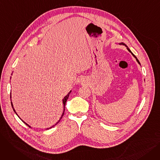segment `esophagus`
Masks as SVG:
<instances>
[{
	"instance_id": "esophagus-1",
	"label": "esophagus",
	"mask_w": 160,
	"mask_h": 160,
	"mask_svg": "<svg viewBox=\"0 0 160 160\" xmlns=\"http://www.w3.org/2000/svg\"><path fill=\"white\" fill-rule=\"evenodd\" d=\"M85 82V80H83V78H81V79H80V82H81V83H83V82Z\"/></svg>"
}]
</instances>
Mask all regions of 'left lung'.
Masks as SVG:
<instances>
[{"label": "left lung", "instance_id": "obj_1", "mask_svg": "<svg viewBox=\"0 0 160 160\" xmlns=\"http://www.w3.org/2000/svg\"><path fill=\"white\" fill-rule=\"evenodd\" d=\"M120 45H125V46H126V47H127V49H128V51H129V52H131V54H132V55H133V56H134V58H136V60H137V62H138V63H139V64H140V63H139V60H138V58H136V56H135V55H134V54H133V53H132V52H131V50H130V49H129V48H128V47H127V45H124V43H120Z\"/></svg>", "mask_w": 160, "mask_h": 160}]
</instances>
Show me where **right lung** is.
<instances>
[{
    "label": "right lung",
    "mask_w": 160,
    "mask_h": 160,
    "mask_svg": "<svg viewBox=\"0 0 160 160\" xmlns=\"http://www.w3.org/2000/svg\"><path fill=\"white\" fill-rule=\"evenodd\" d=\"M71 91H70V92H69V93L68 94H67V95H66V96H65V97H64V98L63 99V108H64V109H63V113H62V117H61V118H60V120H59V121H58V122H57V123H56V124L55 125H56V124H58V123L59 122H60V120H61V119L62 118V117H63V114H64V112H65V104H66V101H67V99H68V98H69V95H70V93H71ZM10 98H11V95H10ZM11 103H12V108H13V104H12V102H11ZM13 111H14V112H15V113H16V112H15V110H14V109H13ZM16 114H17V113H16ZM17 115H18V114H17ZM23 122H24V124H26L27 125H28V124H27L26 122H24V121H23ZM55 125L52 126V127H50V128H51L54 127ZM28 127H30V126H28ZM47 129H48V128H47Z\"/></svg>",
    "instance_id": "obj_1"
}]
</instances>
